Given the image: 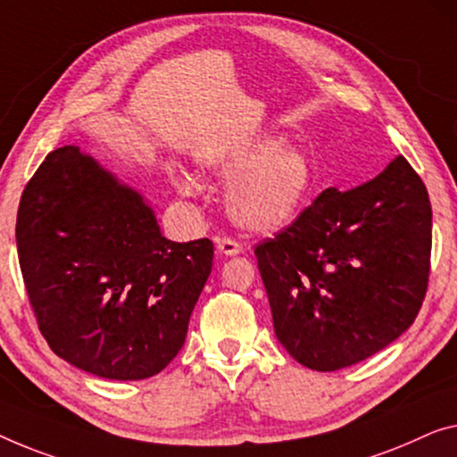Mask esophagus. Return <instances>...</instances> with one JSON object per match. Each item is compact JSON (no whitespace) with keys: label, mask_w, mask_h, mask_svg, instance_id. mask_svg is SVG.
I'll list each match as a JSON object with an SVG mask.
<instances>
[{"label":"esophagus","mask_w":457,"mask_h":457,"mask_svg":"<svg viewBox=\"0 0 457 457\" xmlns=\"http://www.w3.org/2000/svg\"><path fill=\"white\" fill-rule=\"evenodd\" d=\"M215 242H217V250H220L221 254H226V256H236L244 250L242 244L237 240H231V237H217Z\"/></svg>","instance_id":"1"}]
</instances>
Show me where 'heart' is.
I'll return each instance as SVG.
<instances>
[{"label":"heart","mask_w":457,"mask_h":457,"mask_svg":"<svg viewBox=\"0 0 457 457\" xmlns=\"http://www.w3.org/2000/svg\"><path fill=\"white\" fill-rule=\"evenodd\" d=\"M209 170L221 180H233L226 196L228 213L237 226L254 231H275L308 207L316 182L310 160L283 137L264 135L209 160ZM179 193L195 196L201 185L187 172L174 176Z\"/></svg>","instance_id":"b5f03b06"}]
</instances>
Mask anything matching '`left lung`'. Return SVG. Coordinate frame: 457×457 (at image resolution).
<instances>
[{"label": "left lung", "mask_w": 457, "mask_h": 457, "mask_svg": "<svg viewBox=\"0 0 457 457\" xmlns=\"http://www.w3.org/2000/svg\"><path fill=\"white\" fill-rule=\"evenodd\" d=\"M431 201L403 155L376 179L326 188L254 248L275 335L291 357L337 371L414 322L431 270Z\"/></svg>", "instance_id": "left-lung-1"}]
</instances>
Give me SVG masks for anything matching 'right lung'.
<instances>
[{
	"label": "right lung",
	"mask_w": 457,
	"mask_h": 457,
	"mask_svg": "<svg viewBox=\"0 0 457 457\" xmlns=\"http://www.w3.org/2000/svg\"><path fill=\"white\" fill-rule=\"evenodd\" d=\"M18 261L54 355L106 379H145L182 349L213 242L162 236L137 190L76 145L46 155L16 220Z\"/></svg>",
	"instance_id": "add662e5"
}]
</instances>
